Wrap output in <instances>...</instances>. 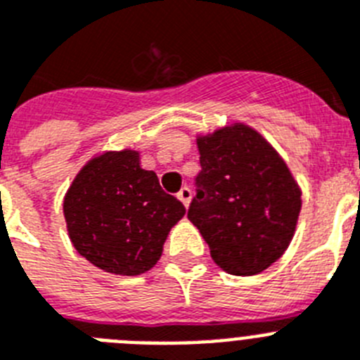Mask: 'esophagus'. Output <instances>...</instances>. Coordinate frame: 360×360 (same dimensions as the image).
Instances as JSON below:
<instances>
[{
	"label": "esophagus",
	"instance_id": "34e87169",
	"mask_svg": "<svg viewBox=\"0 0 360 360\" xmlns=\"http://www.w3.org/2000/svg\"><path fill=\"white\" fill-rule=\"evenodd\" d=\"M178 200H180V202L184 203V205H189V202H191V196H193V191L189 189V187H182V189L178 191Z\"/></svg>",
	"mask_w": 360,
	"mask_h": 360
}]
</instances>
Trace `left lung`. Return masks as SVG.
<instances>
[{"label": "left lung", "instance_id": "left-lung-1", "mask_svg": "<svg viewBox=\"0 0 360 360\" xmlns=\"http://www.w3.org/2000/svg\"><path fill=\"white\" fill-rule=\"evenodd\" d=\"M202 171L187 218L216 265L232 276L259 274L287 250L301 193L278 153L247 126L198 141Z\"/></svg>", "mask_w": 360, "mask_h": 360}]
</instances>
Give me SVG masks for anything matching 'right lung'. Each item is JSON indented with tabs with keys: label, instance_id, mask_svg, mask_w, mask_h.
I'll return each instance as SVG.
<instances>
[{
	"label": "right lung",
	"instance_id": "right-lung-1",
	"mask_svg": "<svg viewBox=\"0 0 360 360\" xmlns=\"http://www.w3.org/2000/svg\"><path fill=\"white\" fill-rule=\"evenodd\" d=\"M186 207L142 169L136 151L104 153L73 180L65 196L70 240L98 269L139 276L160 259L169 229Z\"/></svg>",
	"mask_w": 360,
	"mask_h": 360
}]
</instances>
